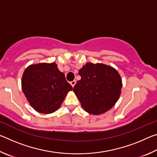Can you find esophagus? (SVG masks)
<instances>
[{"label":"esophagus","instance_id":"esophagus-1","mask_svg":"<svg viewBox=\"0 0 157 157\" xmlns=\"http://www.w3.org/2000/svg\"><path fill=\"white\" fill-rule=\"evenodd\" d=\"M75 83H76V81L75 80H73V81H71V86H72L73 87H74V86H75Z\"/></svg>","mask_w":157,"mask_h":157}]
</instances>
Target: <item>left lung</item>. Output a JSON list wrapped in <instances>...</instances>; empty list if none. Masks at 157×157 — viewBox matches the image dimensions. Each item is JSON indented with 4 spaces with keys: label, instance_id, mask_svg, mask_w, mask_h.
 <instances>
[{
    "label": "left lung",
    "instance_id": "left-lung-1",
    "mask_svg": "<svg viewBox=\"0 0 157 157\" xmlns=\"http://www.w3.org/2000/svg\"><path fill=\"white\" fill-rule=\"evenodd\" d=\"M79 75L81 79L73 91L86 112L99 115L116 104L122 88V79L116 70L102 63H86Z\"/></svg>",
    "mask_w": 157,
    "mask_h": 157
}]
</instances>
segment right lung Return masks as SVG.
<instances>
[{"instance_id":"1","label":"right lung","mask_w":157,"mask_h":157,"mask_svg":"<svg viewBox=\"0 0 157 157\" xmlns=\"http://www.w3.org/2000/svg\"><path fill=\"white\" fill-rule=\"evenodd\" d=\"M21 84L30 105L42 113L57 110L68 92L73 89L54 62L28 66L23 73Z\"/></svg>"}]
</instances>
